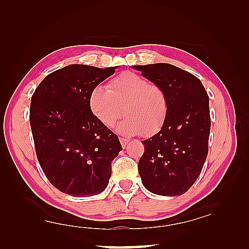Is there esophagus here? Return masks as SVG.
<instances>
[{"instance_id":"34e87169","label":"esophagus","mask_w":249,"mask_h":249,"mask_svg":"<svg viewBox=\"0 0 249 249\" xmlns=\"http://www.w3.org/2000/svg\"><path fill=\"white\" fill-rule=\"evenodd\" d=\"M120 142H121L122 146L125 147V146H126V144H127L128 142H129V140H128V139H126V138H120Z\"/></svg>"}]
</instances>
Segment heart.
<instances>
[{
	"label": "heart",
	"mask_w": 249,
	"mask_h": 249,
	"mask_svg": "<svg viewBox=\"0 0 249 249\" xmlns=\"http://www.w3.org/2000/svg\"><path fill=\"white\" fill-rule=\"evenodd\" d=\"M89 107L106 127H113L123 115L124 108L127 118L119 125L120 133L152 136L165 123L168 98L158 84L138 73L125 71L111 79L107 89L93 88L89 95Z\"/></svg>",
	"instance_id": "obj_1"
}]
</instances>
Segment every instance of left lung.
Returning <instances> with one entry per match:
<instances>
[{
	"label": "left lung",
	"instance_id": "8db88e82",
	"mask_svg": "<svg viewBox=\"0 0 249 249\" xmlns=\"http://www.w3.org/2000/svg\"><path fill=\"white\" fill-rule=\"evenodd\" d=\"M142 76L161 87L168 113L161 129L143 141L138 162L142 184L151 193L179 196L193 186L209 152V95L199 79L167 63L137 65Z\"/></svg>",
	"mask_w": 249,
	"mask_h": 249
}]
</instances>
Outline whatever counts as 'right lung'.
<instances>
[{"label": "right lung", "mask_w": 249, "mask_h": 249, "mask_svg": "<svg viewBox=\"0 0 249 249\" xmlns=\"http://www.w3.org/2000/svg\"><path fill=\"white\" fill-rule=\"evenodd\" d=\"M115 68L65 66L49 73L32 96L30 124L37 160L62 193L93 196L109 183L111 162L122 145L91 112L89 95Z\"/></svg>", "instance_id": "1"}]
</instances>
